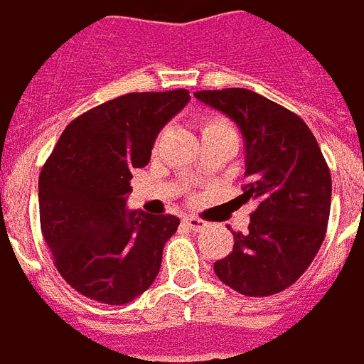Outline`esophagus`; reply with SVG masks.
Here are the masks:
<instances>
[{
	"instance_id": "34e87169",
	"label": "esophagus",
	"mask_w": 364,
	"mask_h": 364,
	"mask_svg": "<svg viewBox=\"0 0 364 364\" xmlns=\"http://www.w3.org/2000/svg\"><path fill=\"white\" fill-rule=\"evenodd\" d=\"M183 222H185L187 228L195 230V232H200V230L206 228V222L197 218V216H187V218H183Z\"/></svg>"
}]
</instances>
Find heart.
<instances>
[{"mask_svg": "<svg viewBox=\"0 0 364 364\" xmlns=\"http://www.w3.org/2000/svg\"><path fill=\"white\" fill-rule=\"evenodd\" d=\"M214 130H232V128H230V124L226 120L216 119V117L206 119L205 122H203V134H206V132H214Z\"/></svg>", "mask_w": 364, "mask_h": 364, "instance_id": "heart-1", "label": "heart"}]
</instances>
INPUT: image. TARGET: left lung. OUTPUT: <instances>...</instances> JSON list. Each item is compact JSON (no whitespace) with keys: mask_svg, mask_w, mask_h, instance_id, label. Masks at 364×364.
<instances>
[{"mask_svg":"<svg viewBox=\"0 0 364 364\" xmlns=\"http://www.w3.org/2000/svg\"><path fill=\"white\" fill-rule=\"evenodd\" d=\"M200 103L232 119L244 136V200L257 208L245 234L214 273L245 296L277 294L310 267L326 237L331 175L312 130L298 114L255 91H197Z\"/></svg>","mask_w":364,"mask_h":364,"instance_id":"1","label":"left lung"}]
</instances>
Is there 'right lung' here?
<instances>
[{
    "label": "right lung",
    "instance_id": "right-lung-1",
    "mask_svg": "<svg viewBox=\"0 0 364 364\" xmlns=\"http://www.w3.org/2000/svg\"><path fill=\"white\" fill-rule=\"evenodd\" d=\"M187 90L127 93L72 120L38 177L41 230L64 281L120 306L150 289L179 218L128 210L136 167L159 130L189 103Z\"/></svg>",
    "mask_w": 364,
    "mask_h": 364
}]
</instances>
